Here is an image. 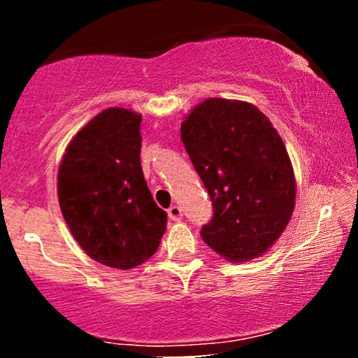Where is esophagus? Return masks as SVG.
<instances>
[{"label":"esophagus","instance_id":"34e87169","mask_svg":"<svg viewBox=\"0 0 358 358\" xmlns=\"http://www.w3.org/2000/svg\"><path fill=\"white\" fill-rule=\"evenodd\" d=\"M168 217H170V219L175 220V222L182 220V217H183L182 208H180L178 205H171V207L168 208Z\"/></svg>","mask_w":358,"mask_h":358}]
</instances>
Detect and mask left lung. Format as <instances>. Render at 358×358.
Returning a JSON list of instances; mask_svg holds the SVG:
<instances>
[{
  "instance_id": "obj_1",
  "label": "left lung",
  "mask_w": 358,
  "mask_h": 358,
  "mask_svg": "<svg viewBox=\"0 0 358 358\" xmlns=\"http://www.w3.org/2000/svg\"><path fill=\"white\" fill-rule=\"evenodd\" d=\"M182 141L210 195L202 239L232 262L256 259L279 239L294 210L296 182L286 146L256 106L203 101L182 122Z\"/></svg>"
}]
</instances>
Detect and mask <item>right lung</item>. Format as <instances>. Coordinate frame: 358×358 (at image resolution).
Returning <instances> with one entry per match:
<instances>
[{
    "label": "right lung",
    "instance_id": "obj_1",
    "mask_svg": "<svg viewBox=\"0 0 358 358\" xmlns=\"http://www.w3.org/2000/svg\"><path fill=\"white\" fill-rule=\"evenodd\" d=\"M141 114L109 108L67 146L59 168L62 215L89 257L116 269L150 259L166 231L141 170Z\"/></svg>",
    "mask_w": 358,
    "mask_h": 358
}]
</instances>
